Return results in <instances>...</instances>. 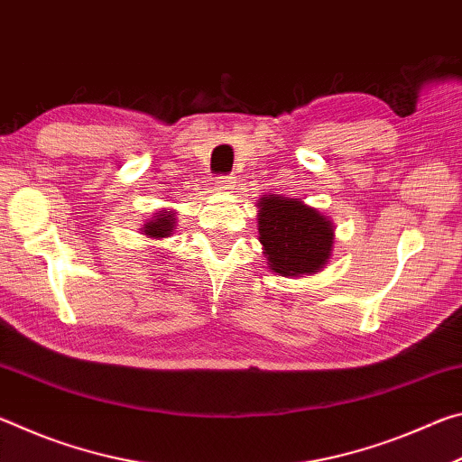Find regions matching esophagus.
I'll use <instances>...</instances> for the list:
<instances>
[{"label":"esophagus","instance_id":"obj_1","mask_svg":"<svg viewBox=\"0 0 462 462\" xmlns=\"http://www.w3.org/2000/svg\"><path fill=\"white\" fill-rule=\"evenodd\" d=\"M232 183H234V177H220L217 179V189L228 191V189H232Z\"/></svg>","mask_w":462,"mask_h":462}]
</instances>
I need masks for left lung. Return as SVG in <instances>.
Instances as JSON below:
<instances>
[{
  "instance_id": "8db88e82",
  "label": "left lung",
  "mask_w": 462,
  "mask_h": 462,
  "mask_svg": "<svg viewBox=\"0 0 462 462\" xmlns=\"http://www.w3.org/2000/svg\"><path fill=\"white\" fill-rule=\"evenodd\" d=\"M259 240L271 271L283 277L311 275L332 256L334 226L301 199L273 193L259 201Z\"/></svg>"
}]
</instances>
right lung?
<instances>
[{
  "mask_svg": "<svg viewBox=\"0 0 462 462\" xmlns=\"http://www.w3.org/2000/svg\"><path fill=\"white\" fill-rule=\"evenodd\" d=\"M175 230V212H167L162 209L152 220H148L143 228V234L148 238H167Z\"/></svg>",
  "mask_w": 462,
  "mask_h": 462,
  "instance_id": "1",
  "label": "right lung"
}]
</instances>
